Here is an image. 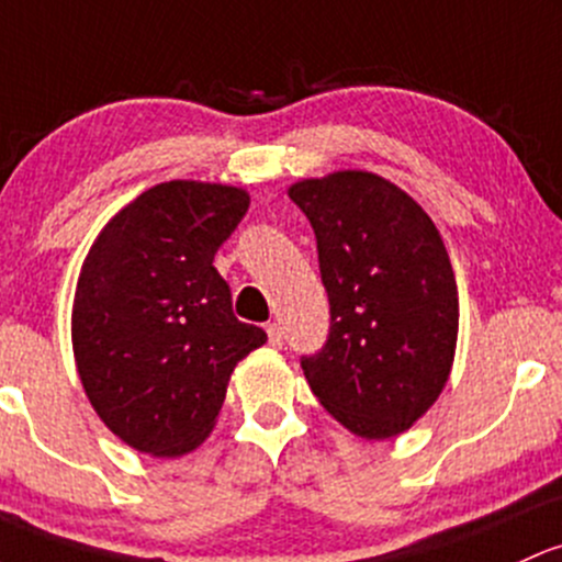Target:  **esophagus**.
<instances>
[{"instance_id":"obj_1","label":"esophagus","mask_w":562,"mask_h":562,"mask_svg":"<svg viewBox=\"0 0 562 562\" xmlns=\"http://www.w3.org/2000/svg\"><path fill=\"white\" fill-rule=\"evenodd\" d=\"M267 336H269V347L280 349L282 347V328L277 323L267 325Z\"/></svg>"}]
</instances>
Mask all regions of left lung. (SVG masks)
<instances>
[{"label":"left lung","mask_w":562,"mask_h":562,"mask_svg":"<svg viewBox=\"0 0 562 562\" xmlns=\"http://www.w3.org/2000/svg\"><path fill=\"white\" fill-rule=\"evenodd\" d=\"M317 237L330 333L301 357L314 397L366 440L411 427L440 397L459 336V291L440 232L413 196L366 170L288 189Z\"/></svg>","instance_id":"left-lung-1"}]
</instances>
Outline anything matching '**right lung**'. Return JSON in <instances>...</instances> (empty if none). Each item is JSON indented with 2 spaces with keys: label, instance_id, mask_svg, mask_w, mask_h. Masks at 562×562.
Segmentation results:
<instances>
[{
  "label": "right lung",
  "instance_id": "obj_1",
  "mask_svg": "<svg viewBox=\"0 0 562 562\" xmlns=\"http://www.w3.org/2000/svg\"><path fill=\"white\" fill-rule=\"evenodd\" d=\"M248 205V191L224 183H157L103 226L85 258L74 360L101 422L135 451H194L215 427L234 366L267 341L234 317L213 267Z\"/></svg>",
  "mask_w": 562,
  "mask_h": 562
}]
</instances>
